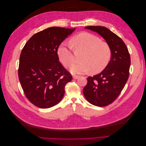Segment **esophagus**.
I'll return each instance as SVG.
<instances>
[{"label":"esophagus","instance_id":"1","mask_svg":"<svg viewBox=\"0 0 146 146\" xmlns=\"http://www.w3.org/2000/svg\"><path fill=\"white\" fill-rule=\"evenodd\" d=\"M80 76H73V78L74 79H78V78H80Z\"/></svg>","mask_w":146,"mask_h":146}]
</instances>
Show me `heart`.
<instances>
[{
    "mask_svg": "<svg viewBox=\"0 0 146 146\" xmlns=\"http://www.w3.org/2000/svg\"><path fill=\"white\" fill-rule=\"evenodd\" d=\"M70 43H63L58 50L60 61L69 68L74 63L72 48L75 51L83 52L80 63L73 65L70 71L73 74H82L91 70L92 74L102 71L110 63L112 50L107 42L102 41L96 35L83 32L73 36Z\"/></svg>",
    "mask_w": 146,
    "mask_h": 146,
    "instance_id": "b5f03b06",
    "label": "heart"
}]
</instances>
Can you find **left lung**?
Listing matches in <instances>:
<instances>
[{"instance_id": "1", "label": "left lung", "mask_w": 146, "mask_h": 146, "mask_svg": "<svg viewBox=\"0 0 146 146\" xmlns=\"http://www.w3.org/2000/svg\"><path fill=\"white\" fill-rule=\"evenodd\" d=\"M101 35L110 46L112 57L110 63L100 74L87 78L83 94L89 102L98 107L111 104L121 94L129 77L130 56L122 39L108 29L102 26H88Z\"/></svg>"}]
</instances>
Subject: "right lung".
I'll list each match as a JSON object with an SVG mask.
<instances>
[{
  "instance_id": "add662e5",
  "label": "right lung",
  "mask_w": 146,
  "mask_h": 146,
  "mask_svg": "<svg viewBox=\"0 0 146 146\" xmlns=\"http://www.w3.org/2000/svg\"><path fill=\"white\" fill-rule=\"evenodd\" d=\"M75 29L52 27L35 33L21 53L18 76L26 98L37 107L58 104L72 75L59 61L58 48Z\"/></svg>"
}]
</instances>
